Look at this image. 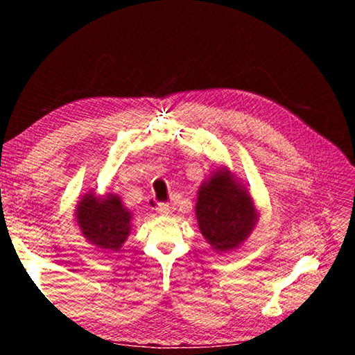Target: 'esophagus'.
Returning <instances> with one entry per match:
<instances>
[{
    "mask_svg": "<svg viewBox=\"0 0 355 355\" xmlns=\"http://www.w3.org/2000/svg\"><path fill=\"white\" fill-rule=\"evenodd\" d=\"M157 210H158V213H161V214H168V213H170V204H167V202H159Z\"/></svg>",
    "mask_w": 355,
    "mask_h": 355,
    "instance_id": "1",
    "label": "esophagus"
}]
</instances>
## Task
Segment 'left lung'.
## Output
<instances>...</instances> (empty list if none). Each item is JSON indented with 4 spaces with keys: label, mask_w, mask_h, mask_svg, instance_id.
Returning a JSON list of instances; mask_svg holds the SVG:
<instances>
[{
    "label": "left lung",
    "mask_w": 355,
    "mask_h": 355,
    "mask_svg": "<svg viewBox=\"0 0 355 355\" xmlns=\"http://www.w3.org/2000/svg\"><path fill=\"white\" fill-rule=\"evenodd\" d=\"M196 216L202 237L223 253L249 239L259 213L241 182L227 167H219L200 185Z\"/></svg>",
    "instance_id": "1"
}]
</instances>
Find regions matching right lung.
<instances>
[{
  "instance_id": "obj_1",
  "label": "right lung",
  "mask_w": 355,
  "mask_h": 355,
  "mask_svg": "<svg viewBox=\"0 0 355 355\" xmlns=\"http://www.w3.org/2000/svg\"><path fill=\"white\" fill-rule=\"evenodd\" d=\"M130 210L115 194H85L77 204L75 219L84 239L101 250L118 252L132 230Z\"/></svg>"
}]
</instances>
